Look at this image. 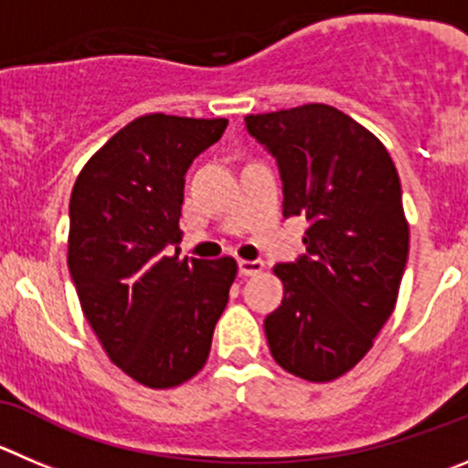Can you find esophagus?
Segmentation results:
<instances>
[{"instance_id": "obj_1", "label": "esophagus", "mask_w": 468, "mask_h": 468, "mask_svg": "<svg viewBox=\"0 0 468 468\" xmlns=\"http://www.w3.org/2000/svg\"><path fill=\"white\" fill-rule=\"evenodd\" d=\"M263 261H239L238 263V270H239V274H242V277H254V274H259L261 270H263Z\"/></svg>"}]
</instances>
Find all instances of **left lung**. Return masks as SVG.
I'll list each match as a JSON object with an SVG mask.
<instances>
[{
  "mask_svg": "<svg viewBox=\"0 0 468 468\" xmlns=\"http://www.w3.org/2000/svg\"><path fill=\"white\" fill-rule=\"evenodd\" d=\"M274 156L283 217H303L304 251L279 263L283 300L265 318L279 367L333 381L372 348L395 309L409 224L395 164L377 135L323 103L244 117Z\"/></svg>",
  "mask_w": 468,
  "mask_h": 468,
  "instance_id": "8db88e82",
  "label": "left lung"
}]
</instances>
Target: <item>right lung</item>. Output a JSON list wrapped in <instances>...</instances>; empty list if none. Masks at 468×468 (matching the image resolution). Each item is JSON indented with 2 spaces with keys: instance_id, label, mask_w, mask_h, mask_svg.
Instances as JSON below:
<instances>
[{
  "instance_id": "obj_1",
  "label": "right lung",
  "mask_w": 468,
  "mask_h": 468,
  "mask_svg": "<svg viewBox=\"0 0 468 468\" xmlns=\"http://www.w3.org/2000/svg\"><path fill=\"white\" fill-rule=\"evenodd\" d=\"M229 120L154 112L126 124L78 175L69 272L108 357L147 388L203 369L238 263L168 256L180 242L185 175Z\"/></svg>"
}]
</instances>
